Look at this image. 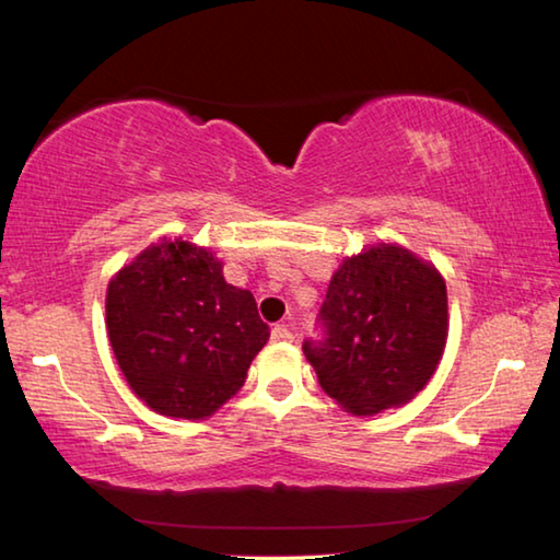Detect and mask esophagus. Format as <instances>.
Here are the masks:
<instances>
[{
  "mask_svg": "<svg viewBox=\"0 0 560 560\" xmlns=\"http://www.w3.org/2000/svg\"><path fill=\"white\" fill-rule=\"evenodd\" d=\"M271 340H273V343H291L293 334L287 326H273L271 328Z\"/></svg>",
  "mask_w": 560,
  "mask_h": 560,
  "instance_id": "esophagus-1",
  "label": "esophagus"
}]
</instances>
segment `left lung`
I'll list each match as a JSON object with an SVG mask.
<instances>
[{
    "instance_id": "8db88e82",
    "label": "left lung",
    "mask_w": 560,
    "mask_h": 560,
    "mask_svg": "<svg viewBox=\"0 0 560 560\" xmlns=\"http://www.w3.org/2000/svg\"><path fill=\"white\" fill-rule=\"evenodd\" d=\"M326 338L303 355L350 415L400 407L430 383L447 346V287L434 264L400 244H373L330 277Z\"/></svg>"
}]
</instances>
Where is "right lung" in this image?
I'll return each instance as SVG.
<instances>
[{
	"label": "right lung",
	"mask_w": 560,
	"mask_h": 560,
	"mask_svg": "<svg viewBox=\"0 0 560 560\" xmlns=\"http://www.w3.org/2000/svg\"><path fill=\"white\" fill-rule=\"evenodd\" d=\"M106 328L130 390L183 420H205L240 393L269 340L252 293L185 240L150 244L110 279Z\"/></svg>",
	"instance_id": "obj_1"
}]
</instances>
